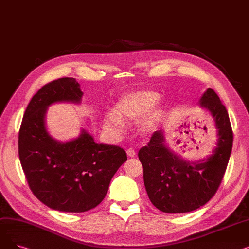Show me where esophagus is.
<instances>
[{"label":"esophagus","mask_w":249,"mask_h":249,"mask_svg":"<svg viewBox=\"0 0 249 249\" xmlns=\"http://www.w3.org/2000/svg\"><path fill=\"white\" fill-rule=\"evenodd\" d=\"M127 155L129 158H134L135 156V150L133 148H128L127 149Z\"/></svg>","instance_id":"obj_1"}]
</instances>
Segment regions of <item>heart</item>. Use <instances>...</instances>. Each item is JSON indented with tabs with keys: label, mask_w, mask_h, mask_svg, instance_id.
I'll use <instances>...</instances> for the list:
<instances>
[{
	"label": "heart",
	"mask_w": 249,
	"mask_h": 249,
	"mask_svg": "<svg viewBox=\"0 0 249 249\" xmlns=\"http://www.w3.org/2000/svg\"><path fill=\"white\" fill-rule=\"evenodd\" d=\"M160 95L155 91L142 89L122 96L115 105V111L104 117V127L114 135H119L125 128V120H137L139 131L149 133L158 125L162 110L156 103Z\"/></svg>",
	"instance_id": "heart-1"
}]
</instances>
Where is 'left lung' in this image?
<instances>
[{
  "label": "left lung",
  "mask_w": 249,
  "mask_h": 249,
  "mask_svg": "<svg viewBox=\"0 0 249 249\" xmlns=\"http://www.w3.org/2000/svg\"><path fill=\"white\" fill-rule=\"evenodd\" d=\"M200 105L212 114L218 130L217 146L207 160L190 162L179 158L167 147L162 130L155 131L138 152L148 198L164 213H187L204 206L216 194L226 171L233 144L228 112L211 88Z\"/></svg>",
  "instance_id": "1"
}]
</instances>
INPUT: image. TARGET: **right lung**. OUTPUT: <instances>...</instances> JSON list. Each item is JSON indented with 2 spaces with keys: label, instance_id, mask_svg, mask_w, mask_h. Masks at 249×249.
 <instances>
[{
  "label": "right lung",
  "instance_id": "1",
  "mask_svg": "<svg viewBox=\"0 0 249 249\" xmlns=\"http://www.w3.org/2000/svg\"><path fill=\"white\" fill-rule=\"evenodd\" d=\"M83 91L73 77H61L33 96L19 130V159L35 197L53 210L81 213L97 207L110 181L126 160L125 150L98 144L85 129L68 142L52 138L45 126L51 104L81 103Z\"/></svg>",
  "mask_w": 249,
  "mask_h": 249
}]
</instances>
